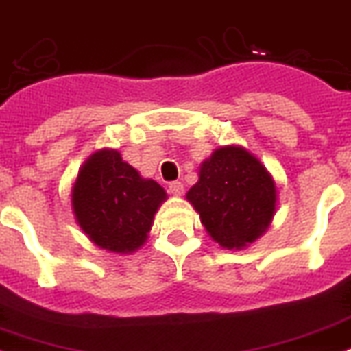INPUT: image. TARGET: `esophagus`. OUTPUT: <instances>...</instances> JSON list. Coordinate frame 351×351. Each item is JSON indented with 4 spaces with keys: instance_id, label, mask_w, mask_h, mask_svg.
<instances>
[{
    "instance_id": "esophagus-1",
    "label": "esophagus",
    "mask_w": 351,
    "mask_h": 351,
    "mask_svg": "<svg viewBox=\"0 0 351 351\" xmlns=\"http://www.w3.org/2000/svg\"><path fill=\"white\" fill-rule=\"evenodd\" d=\"M169 191L172 193V195H182L184 186H182V182L172 181V182H169Z\"/></svg>"
}]
</instances>
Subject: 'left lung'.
I'll list each match as a JSON object with an SVG mask.
<instances>
[{
    "label": "left lung",
    "instance_id": "left-lung-1",
    "mask_svg": "<svg viewBox=\"0 0 351 351\" xmlns=\"http://www.w3.org/2000/svg\"><path fill=\"white\" fill-rule=\"evenodd\" d=\"M200 221L217 243L241 248L265 232L275 213V182L241 147H221L202 163L188 191Z\"/></svg>",
    "mask_w": 351,
    "mask_h": 351
}]
</instances>
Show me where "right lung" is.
Segmentation results:
<instances>
[{"label":"right lung","instance_id":"add662e5","mask_svg":"<svg viewBox=\"0 0 351 351\" xmlns=\"http://www.w3.org/2000/svg\"><path fill=\"white\" fill-rule=\"evenodd\" d=\"M165 197L158 182L140 178L119 152L99 151L77 176L73 208L83 232L97 247L131 252L147 238Z\"/></svg>","mask_w":351,"mask_h":351}]
</instances>
